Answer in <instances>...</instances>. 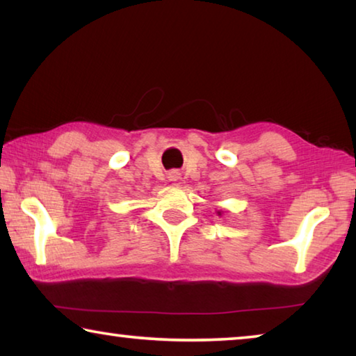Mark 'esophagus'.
I'll list each match as a JSON object with an SVG mask.
<instances>
[{"label": "esophagus", "mask_w": 356, "mask_h": 356, "mask_svg": "<svg viewBox=\"0 0 356 356\" xmlns=\"http://www.w3.org/2000/svg\"><path fill=\"white\" fill-rule=\"evenodd\" d=\"M170 179H171V180H176V179H177V172H171V174H170Z\"/></svg>", "instance_id": "esophagus-1"}]
</instances>
